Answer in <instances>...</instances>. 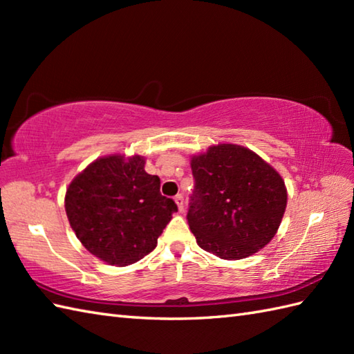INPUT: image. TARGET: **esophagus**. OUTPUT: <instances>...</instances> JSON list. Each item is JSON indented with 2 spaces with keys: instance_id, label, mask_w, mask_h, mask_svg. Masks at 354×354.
Returning <instances> with one entry per match:
<instances>
[{
  "instance_id": "1",
  "label": "esophagus",
  "mask_w": 354,
  "mask_h": 354,
  "mask_svg": "<svg viewBox=\"0 0 354 354\" xmlns=\"http://www.w3.org/2000/svg\"><path fill=\"white\" fill-rule=\"evenodd\" d=\"M175 202H176V205L179 208V212L183 213L184 212V196H183V194H176Z\"/></svg>"
}]
</instances>
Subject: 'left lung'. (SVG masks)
Returning <instances> with one entry per match:
<instances>
[{
  "mask_svg": "<svg viewBox=\"0 0 354 354\" xmlns=\"http://www.w3.org/2000/svg\"><path fill=\"white\" fill-rule=\"evenodd\" d=\"M187 214L198 245L223 260L246 259L277 234L288 205L280 173L248 147L223 142L190 160Z\"/></svg>",
  "mask_w": 354,
  "mask_h": 354,
  "instance_id": "left-lung-1",
  "label": "left lung"
}]
</instances>
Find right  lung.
<instances>
[{
    "mask_svg": "<svg viewBox=\"0 0 354 354\" xmlns=\"http://www.w3.org/2000/svg\"><path fill=\"white\" fill-rule=\"evenodd\" d=\"M140 155H106L82 170L65 193V212L80 243L112 266H127L152 252L178 212L160 193V178Z\"/></svg>",
    "mask_w": 354,
    "mask_h": 354,
    "instance_id": "add662e5",
    "label": "right lung"
}]
</instances>
